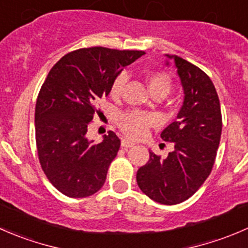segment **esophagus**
<instances>
[{
  "label": "esophagus",
  "instance_id": "obj_1",
  "mask_svg": "<svg viewBox=\"0 0 248 248\" xmlns=\"http://www.w3.org/2000/svg\"><path fill=\"white\" fill-rule=\"evenodd\" d=\"M135 143H132L131 141H127V140H122V147L124 148H130V147L134 146Z\"/></svg>",
  "mask_w": 248,
  "mask_h": 248
}]
</instances>
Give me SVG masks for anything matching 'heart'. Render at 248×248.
I'll list each match as a JSON object with an SVG mask.
<instances>
[{"label":"heart","instance_id":"heart-1","mask_svg":"<svg viewBox=\"0 0 248 248\" xmlns=\"http://www.w3.org/2000/svg\"><path fill=\"white\" fill-rule=\"evenodd\" d=\"M147 87L153 96H166L172 88L171 77L165 72L159 71H149L144 75ZM127 77L125 73H119L112 82L109 88V94L113 99H118L122 95L124 85L126 84ZM154 123V117L149 113L140 111H127L119 114L117 119L119 129L123 131L125 136L130 139H141L148 132L151 125Z\"/></svg>","mask_w":248,"mask_h":248}]
</instances>
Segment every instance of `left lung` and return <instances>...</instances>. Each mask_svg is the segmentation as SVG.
I'll return each mask as SVG.
<instances>
[{
    "label": "left lung",
    "instance_id": "1",
    "mask_svg": "<svg viewBox=\"0 0 248 248\" xmlns=\"http://www.w3.org/2000/svg\"><path fill=\"white\" fill-rule=\"evenodd\" d=\"M175 61L185 92L177 121L160 137L173 142L165 159L149 151V160L137 170L140 189L154 202L176 205L192 197L206 181L215 164L222 134L219 99L210 77L198 66L177 55Z\"/></svg>",
    "mask_w": 248,
    "mask_h": 248
}]
</instances>
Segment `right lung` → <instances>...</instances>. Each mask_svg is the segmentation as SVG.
Masks as SVG:
<instances>
[{
  "label": "right lung",
  "instance_id": "add662e5",
  "mask_svg": "<svg viewBox=\"0 0 248 248\" xmlns=\"http://www.w3.org/2000/svg\"><path fill=\"white\" fill-rule=\"evenodd\" d=\"M143 54L82 48L66 54L49 71L36 102V144L42 170L66 197H90L104 186L121 140L108 131L94 143L87 137L88 126L100 113V99L109 94L114 78Z\"/></svg>",
  "mask_w": 248,
  "mask_h": 248
}]
</instances>
